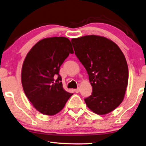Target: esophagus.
<instances>
[{
	"label": "esophagus",
	"mask_w": 146,
	"mask_h": 146,
	"mask_svg": "<svg viewBox=\"0 0 146 146\" xmlns=\"http://www.w3.org/2000/svg\"><path fill=\"white\" fill-rule=\"evenodd\" d=\"M74 91H75V93H79V91H80V89H79V88L75 89Z\"/></svg>",
	"instance_id": "obj_1"
}]
</instances>
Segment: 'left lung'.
Wrapping results in <instances>:
<instances>
[{
    "instance_id": "8db88e82",
    "label": "left lung",
    "mask_w": 146,
    "mask_h": 146,
    "mask_svg": "<svg viewBox=\"0 0 146 146\" xmlns=\"http://www.w3.org/2000/svg\"><path fill=\"white\" fill-rule=\"evenodd\" d=\"M75 53L89 75L92 93L87 106L98 115L111 112L123 102L128 83V67L119 46L104 36L72 38Z\"/></svg>"
}]
</instances>
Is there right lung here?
<instances>
[{
	"mask_svg": "<svg viewBox=\"0 0 146 146\" xmlns=\"http://www.w3.org/2000/svg\"><path fill=\"white\" fill-rule=\"evenodd\" d=\"M69 53L73 50L69 38H45L33 46L23 62V90L34 108L44 115L57 114L73 95L63 89L59 74Z\"/></svg>",
	"mask_w": 146,
	"mask_h": 146,
	"instance_id": "add662e5",
	"label": "right lung"
}]
</instances>
